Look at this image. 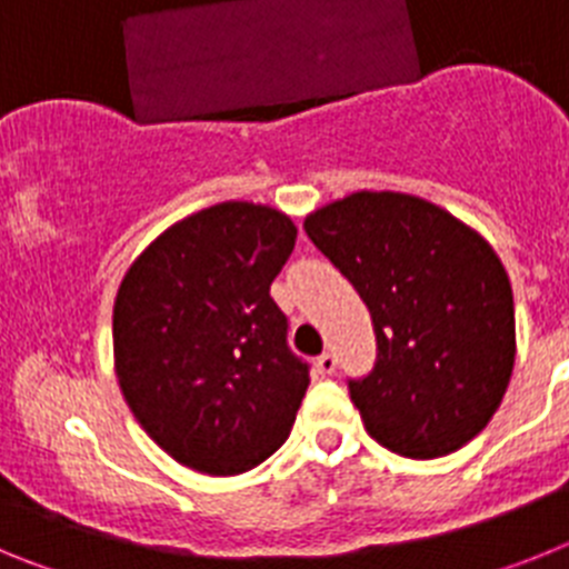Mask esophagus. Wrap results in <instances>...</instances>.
Segmentation results:
<instances>
[{
    "label": "esophagus",
    "mask_w": 569,
    "mask_h": 569,
    "mask_svg": "<svg viewBox=\"0 0 569 569\" xmlns=\"http://www.w3.org/2000/svg\"><path fill=\"white\" fill-rule=\"evenodd\" d=\"M316 367H319V373H325V376L336 373V356L333 353H321L319 359H316Z\"/></svg>",
    "instance_id": "1"
}]
</instances>
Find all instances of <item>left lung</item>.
Masks as SVG:
<instances>
[{
  "mask_svg": "<svg viewBox=\"0 0 569 569\" xmlns=\"http://www.w3.org/2000/svg\"><path fill=\"white\" fill-rule=\"evenodd\" d=\"M305 233L373 316L376 367L350 381L365 430L407 459H439L499 410L516 361L507 270L439 204L359 190L313 210Z\"/></svg>",
  "mask_w": 569,
  "mask_h": 569,
  "instance_id": "left-lung-1",
  "label": "left lung"
}]
</instances>
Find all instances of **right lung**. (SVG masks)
Wrapping results in <instances>:
<instances>
[{
  "instance_id": "add662e5",
  "label": "right lung",
  "mask_w": 569,
  "mask_h": 569,
  "mask_svg": "<svg viewBox=\"0 0 569 569\" xmlns=\"http://www.w3.org/2000/svg\"><path fill=\"white\" fill-rule=\"evenodd\" d=\"M293 244L288 213L222 202L156 236L119 284L116 379L144 433L190 470L239 476L288 439L310 373L270 284Z\"/></svg>"
}]
</instances>
